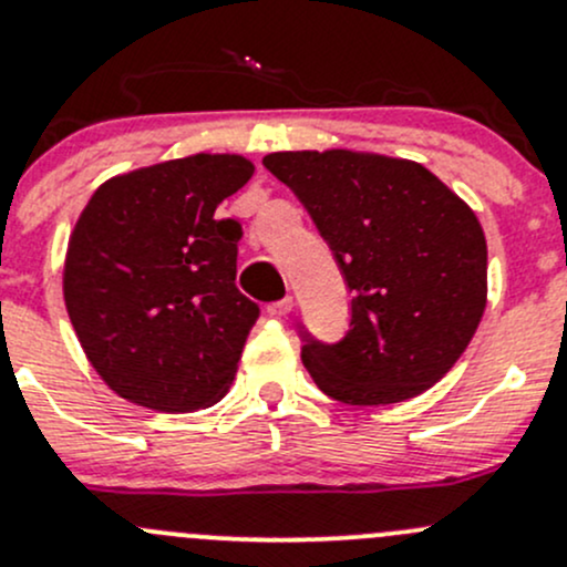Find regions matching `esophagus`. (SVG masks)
<instances>
[{
    "instance_id": "esophagus-1",
    "label": "esophagus",
    "mask_w": 567,
    "mask_h": 567,
    "mask_svg": "<svg viewBox=\"0 0 567 567\" xmlns=\"http://www.w3.org/2000/svg\"><path fill=\"white\" fill-rule=\"evenodd\" d=\"M290 309H293V296H285V299H279V301H271V303H268L266 312L271 315V318H285V315H288Z\"/></svg>"
}]
</instances>
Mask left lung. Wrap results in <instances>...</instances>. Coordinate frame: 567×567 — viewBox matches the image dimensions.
Returning <instances> with one entry per match:
<instances>
[{
	"label": "left lung",
	"instance_id": "obj_1",
	"mask_svg": "<svg viewBox=\"0 0 567 567\" xmlns=\"http://www.w3.org/2000/svg\"><path fill=\"white\" fill-rule=\"evenodd\" d=\"M353 293L350 329L326 344L301 333L318 389L380 408L432 389L486 309V238L473 208L424 165L348 148L274 152Z\"/></svg>",
	"mask_w": 567,
	"mask_h": 567
}]
</instances>
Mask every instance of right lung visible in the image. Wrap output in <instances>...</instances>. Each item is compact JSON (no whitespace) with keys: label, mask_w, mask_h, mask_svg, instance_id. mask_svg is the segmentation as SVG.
<instances>
[{"label":"right lung","mask_w":567,"mask_h":567,"mask_svg":"<svg viewBox=\"0 0 567 567\" xmlns=\"http://www.w3.org/2000/svg\"><path fill=\"white\" fill-rule=\"evenodd\" d=\"M255 165L193 154L105 182L70 236L64 303L100 378L159 413L212 408L260 307L236 288L241 225L214 219Z\"/></svg>","instance_id":"right-lung-1"}]
</instances>
